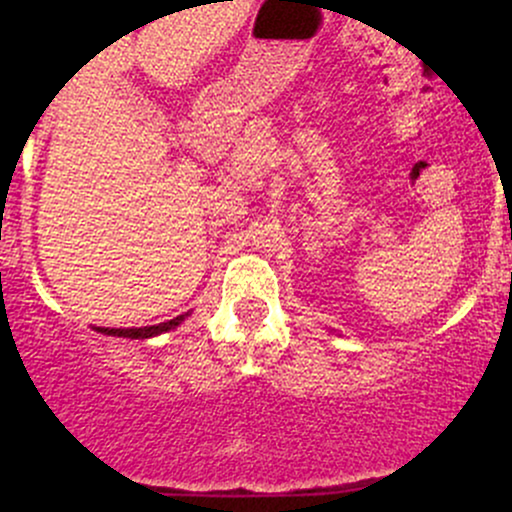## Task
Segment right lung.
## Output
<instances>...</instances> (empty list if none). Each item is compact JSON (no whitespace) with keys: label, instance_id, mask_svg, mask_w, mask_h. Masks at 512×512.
<instances>
[{"label":"right lung","instance_id":"1","mask_svg":"<svg viewBox=\"0 0 512 512\" xmlns=\"http://www.w3.org/2000/svg\"><path fill=\"white\" fill-rule=\"evenodd\" d=\"M185 320V315H178L173 317V320L168 322H158V325H151V327H98V332L103 334H113V337H129V339H149V337H156V334H163L168 330H173V327H178L180 322Z\"/></svg>","mask_w":512,"mask_h":512}]
</instances>
